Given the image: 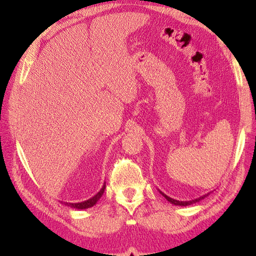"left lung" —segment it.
Returning a JSON list of instances; mask_svg holds the SVG:
<instances>
[{
	"mask_svg": "<svg viewBox=\"0 0 256 256\" xmlns=\"http://www.w3.org/2000/svg\"><path fill=\"white\" fill-rule=\"evenodd\" d=\"M160 192L164 196V197L170 201V204H175V206H190V204H196V202H199L200 200H202V199H204L206 197H208V196L210 194V192H208V194H204V196H201V197H199V198H197V199H194V200H189V201H179V200H176V199H172V198H170V197H168L167 194H165L164 192H162L160 190Z\"/></svg>",
	"mask_w": 256,
	"mask_h": 256,
	"instance_id": "1",
	"label": "left lung"
}]
</instances>
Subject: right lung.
Listing matches in <instances>:
<instances>
[{
  "label": "right lung",
  "mask_w": 256,
  "mask_h": 256,
  "mask_svg": "<svg viewBox=\"0 0 256 256\" xmlns=\"http://www.w3.org/2000/svg\"><path fill=\"white\" fill-rule=\"evenodd\" d=\"M104 189H106V182L103 184V186L100 189V192H98L96 194H94L92 198L86 200V201H82V202H77V204L64 202V204L68 206H72V208H74V209H88V208H91V206H94L98 202V200H99L102 197L103 192H104Z\"/></svg>",
  "instance_id": "obj_1"
}]
</instances>
